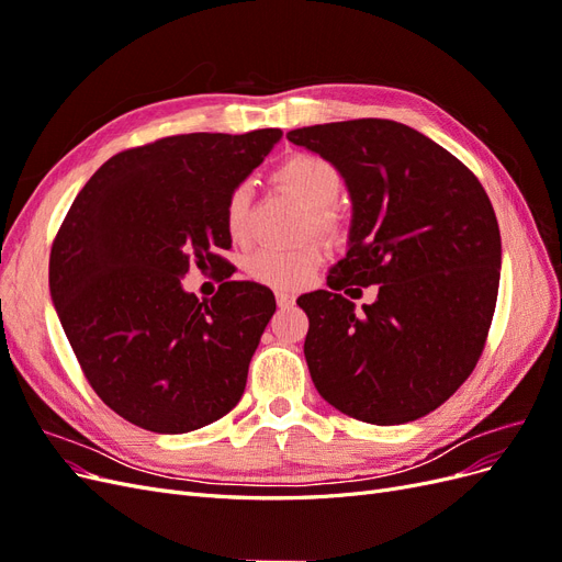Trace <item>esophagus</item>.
<instances>
[{
	"label": "esophagus",
	"mask_w": 562,
	"mask_h": 562,
	"mask_svg": "<svg viewBox=\"0 0 562 562\" xmlns=\"http://www.w3.org/2000/svg\"><path fill=\"white\" fill-rule=\"evenodd\" d=\"M277 304H279V307H293L295 297L288 295V293H277Z\"/></svg>",
	"instance_id": "esophagus-1"
}]
</instances>
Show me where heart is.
<instances>
[{
    "mask_svg": "<svg viewBox=\"0 0 562 562\" xmlns=\"http://www.w3.org/2000/svg\"><path fill=\"white\" fill-rule=\"evenodd\" d=\"M274 182L291 190L310 206L307 223L323 232L337 234L342 229V215L335 211V199L342 192V178L337 168L312 151H297L285 157L274 168ZM252 187L236 182L223 203V223L229 239L246 244L252 234ZM326 262V250L318 241H307L297 248L262 246L248 255L246 274L274 291H300L316 277L318 267Z\"/></svg>",
    "mask_w": 562,
    "mask_h": 562,
    "instance_id": "obj_1",
    "label": "heart"
}]
</instances>
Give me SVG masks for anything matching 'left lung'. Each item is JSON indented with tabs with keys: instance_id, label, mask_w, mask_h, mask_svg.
I'll use <instances>...</instances> for the list:
<instances>
[{
	"instance_id": "obj_1",
	"label": "left lung",
	"mask_w": 562,
	"mask_h": 562,
	"mask_svg": "<svg viewBox=\"0 0 562 562\" xmlns=\"http://www.w3.org/2000/svg\"><path fill=\"white\" fill-rule=\"evenodd\" d=\"M288 140L328 159L353 206L330 291L297 300L316 391L380 427L429 415L473 372L495 314L502 239L483 184L448 149L389 119L304 126ZM375 282L379 300L356 315L346 295Z\"/></svg>"
}]
</instances>
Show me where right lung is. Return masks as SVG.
<instances>
[{
  "instance_id": "1",
  "label": "right lung",
  "mask_w": 562,
  "mask_h": 562,
  "mask_svg": "<svg viewBox=\"0 0 562 562\" xmlns=\"http://www.w3.org/2000/svg\"><path fill=\"white\" fill-rule=\"evenodd\" d=\"M279 138V128L184 133L124 149L63 220L50 246V297L83 378L135 427L187 434L244 396L274 295L225 277L199 302L182 279L192 265H225L215 252L232 246L225 196Z\"/></svg>"
}]
</instances>
